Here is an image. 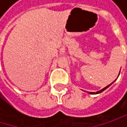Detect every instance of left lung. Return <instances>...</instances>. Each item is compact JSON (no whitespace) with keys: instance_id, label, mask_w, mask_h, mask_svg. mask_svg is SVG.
Returning <instances> with one entry per match:
<instances>
[{"instance_id":"1","label":"left lung","mask_w":127,"mask_h":127,"mask_svg":"<svg viewBox=\"0 0 127 127\" xmlns=\"http://www.w3.org/2000/svg\"><path fill=\"white\" fill-rule=\"evenodd\" d=\"M120 71H121V70H120ZM119 74H120V72H119ZM119 74H118V76H119ZM113 82H112L111 84H110L109 85H107V87H105V88H104L103 89H101V90H99V91H97V92H95H95H88V93H90V94H98V93H100L103 92L104 90H106L107 88H109V87H110V85H112Z\"/></svg>"}]
</instances>
